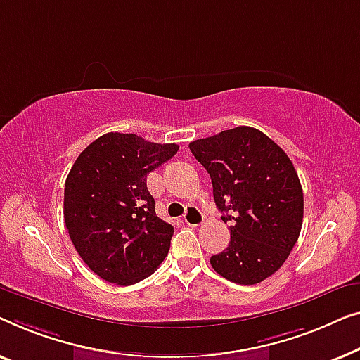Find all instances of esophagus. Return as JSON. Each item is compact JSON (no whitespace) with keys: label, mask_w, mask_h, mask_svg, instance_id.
I'll return each instance as SVG.
<instances>
[{"label":"esophagus","mask_w":360,"mask_h":360,"mask_svg":"<svg viewBox=\"0 0 360 360\" xmlns=\"http://www.w3.org/2000/svg\"><path fill=\"white\" fill-rule=\"evenodd\" d=\"M205 217L202 212L197 209V207H187L186 214H184V224L189 226H199L204 224Z\"/></svg>","instance_id":"34e87169"}]
</instances>
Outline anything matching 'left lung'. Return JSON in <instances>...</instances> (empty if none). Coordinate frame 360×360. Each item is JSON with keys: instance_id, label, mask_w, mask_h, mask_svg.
Returning a JSON list of instances; mask_svg holds the SVG:
<instances>
[{"instance_id": "obj_1", "label": "left lung", "mask_w": 360, "mask_h": 360, "mask_svg": "<svg viewBox=\"0 0 360 360\" xmlns=\"http://www.w3.org/2000/svg\"><path fill=\"white\" fill-rule=\"evenodd\" d=\"M210 174L230 245L210 257L221 277L259 283L281 269L302 230L303 191L290 158L261 130L235 127L189 143Z\"/></svg>"}]
</instances>
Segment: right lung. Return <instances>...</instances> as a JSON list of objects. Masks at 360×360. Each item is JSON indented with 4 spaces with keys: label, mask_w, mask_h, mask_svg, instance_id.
I'll list each match as a JSON object with an SVG mask.
<instances>
[{
    "label": "right lung",
    "mask_w": 360,
    "mask_h": 360,
    "mask_svg": "<svg viewBox=\"0 0 360 360\" xmlns=\"http://www.w3.org/2000/svg\"><path fill=\"white\" fill-rule=\"evenodd\" d=\"M178 150L176 143L109 131L75 161L65 181V225L81 259L101 279L131 285L168 255L174 229L156 215L146 176Z\"/></svg>",
    "instance_id": "right-lung-1"
}]
</instances>
